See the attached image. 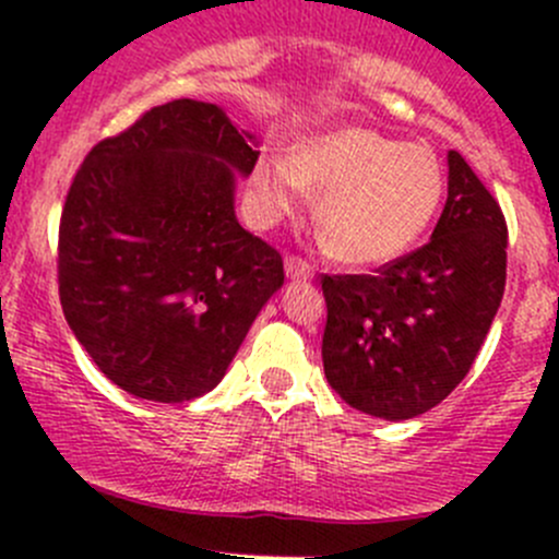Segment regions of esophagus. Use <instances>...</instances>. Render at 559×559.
Segmentation results:
<instances>
[{
  "instance_id": "esophagus-1",
  "label": "esophagus",
  "mask_w": 559,
  "mask_h": 559,
  "mask_svg": "<svg viewBox=\"0 0 559 559\" xmlns=\"http://www.w3.org/2000/svg\"><path fill=\"white\" fill-rule=\"evenodd\" d=\"M286 275H289V278H295V281H311L313 278V267L311 264L306 262V259H300V257H286Z\"/></svg>"
}]
</instances>
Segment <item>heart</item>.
<instances>
[{"mask_svg":"<svg viewBox=\"0 0 559 559\" xmlns=\"http://www.w3.org/2000/svg\"><path fill=\"white\" fill-rule=\"evenodd\" d=\"M251 183L262 222L295 213L308 189L321 194V233L341 262L357 267H384L405 257L430 229L447 191L430 148L362 127L319 134L295 159L264 156Z\"/></svg>","mask_w":559,"mask_h":559,"instance_id":"b5f03b06","label":"heart"}]
</instances>
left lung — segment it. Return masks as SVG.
I'll return each mask as SVG.
<instances>
[{
    "label": "left lung",
    "mask_w": 559,
    "mask_h": 559,
    "mask_svg": "<svg viewBox=\"0 0 559 559\" xmlns=\"http://www.w3.org/2000/svg\"><path fill=\"white\" fill-rule=\"evenodd\" d=\"M503 211L456 151L430 243L376 275H324L321 359L352 408L400 421L430 411L471 370L506 289Z\"/></svg>",
    "instance_id": "1"
}]
</instances>
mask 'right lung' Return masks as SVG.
<instances>
[{
	"label": "right lung",
	"instance_id": "add662e5",
	"mask_svg": "<svg viewBox=\"0 0 559 559\" xmlns=\"http://www.w3.org/2000/svg\"><path fill=\"white\" fill-rule=\"evenodd\" d=\"M218 105L173 99L94 145L59 224L64 319L112 384L186 403L227 373L284 284V259L235 216L259 151Z\"/></svg>",
	"mask_w": 559,
	"mask_h": 559
}]
</instances>
